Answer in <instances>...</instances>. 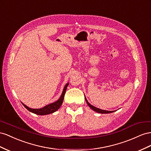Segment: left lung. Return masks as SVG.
<instances>
[{"label": "left lung", "instance_id": "8db88e82", "mask_svg": "<svg viewBox=\"0 0 151 151\" xmlns=\"http://www.w3.org/2000/svg\"><path fill=\"white\" fill-rule=\"evenodd\" d=\"M85 100H86V102H87V104H88V106L90 107V108H91L92 109H93V111H95L96 112H97V113H102V114H106V113H113V111H106V110H102V109H99V108H97V107H94V106H93L92 105H91L90 104V103L87 101V99L85 98Z\"/></svg>", "mask_w": 151, "mask_h": 151}]
</instances>
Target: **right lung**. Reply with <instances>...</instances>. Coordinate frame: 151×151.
<instances>
[{"label": "right lung", "instance_id": "right-lung-1", "mask_svg": "<svg viewBox=\"0 0 151 151\" xmlns=\"http://www.w3.org/2000/svg\"><path fill=\"white\" fill-rule=\"evenodd\" d=\"M69 83H67L65 87H64L63 91V93L61 95V96L60 97V98L59 99V100H58L56 102H55L54 103H52V104H50L49 105H47L46 106L42 107V108L40 109H32L29 108L28 106H27L26 105H24V104H23V105L27 108L29 111L32 112L33 113H35L36 114H38V115H45V114H49L50 113H52L56 111L57 110H58L59 109V107H61V106L63 104V102L64 100V95H65L66 91V88L68 86Z\"/></svg>", "mask_w": 151, "mask_h": 151}]
</instances>
